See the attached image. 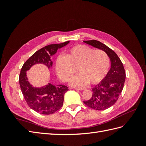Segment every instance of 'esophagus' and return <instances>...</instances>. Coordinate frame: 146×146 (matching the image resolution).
<instances>
[{
  "label": "esophagus",
  "mask_w": 146,
  "mask_h": 146,
  "mask_svg": "<svg viewBox=\"0 0 146 146\" xmlns=\"http://www.w3.org/2000/svg\"><path fill=\"white\" fill-rule=\"evenodd\" d=\"M71 88L77 90H85V88Z\"/></svg>",
  "instance_id": "34e87169"
}]
</instances>
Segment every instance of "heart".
Listing matches in <instances>:
<instances>
[{"instance_id":"obj_1","label":"heart","mask_w":146,"mask_h":146,"mask_svg":"<svg viewBox=\"0 0 146 146\" xmlns=\"http://www.w3.org/2000/svg\"><path fill=\"white\" fill-rule=\"evenodd\" d=\"M56 70L64 82H68L76 72L78 74L71 79V85L82 87L90 83H99L107 75L110 60L101 49L94 50L86 45H77L70 48L66 56L59 55L56 60Z\"/></svg>"}]
</instances>
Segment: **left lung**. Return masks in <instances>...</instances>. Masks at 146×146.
<instances>
[{"label":"left lung","instance_id":"8db88e82","mask_svg":"<svg viewBox=\"0 0 146 146\" xmlns=\"http://www.w3.org/2000/svg\"><path fill=\"white\" fill-rule=\"evenodd\" d=\"M84 42L104 51L111 62V68L102 82L92 88V98L84 101L86 106L97 110H106L113 105L122 92L125 80V71L120 59L112 49L97 40Z\"/></svg>","mask_w":146,"mask_h":146}]
</instances>
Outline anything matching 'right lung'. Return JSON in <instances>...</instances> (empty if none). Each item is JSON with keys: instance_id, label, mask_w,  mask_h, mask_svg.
<instances>
[{"instance_id": "add662e5", "label": "right lung", "mask_w": 146, "mask_h": 146, "mask_svg": "<svg viewBox=\"0 0 146 146\" xmlns=\"http://www.w3.org/2000/svg\"><path fill=\"white\" fill-rule=\"evenodd\" d=\"M69 42L70 41H66L60 44L46 46L35 52L21 68L19 81L22 93L29 107L39 113L49 115L60 110L63 106L64 95L68 90V88L64 85H54L51 83L40 88L34 87L28 82L26 71L33 65L39 63L46 65L48 68H51L52 56L58 49Z\"/></svg>"}]
</instances>
